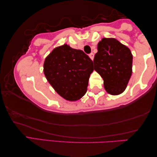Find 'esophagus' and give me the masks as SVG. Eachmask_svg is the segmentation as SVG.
I'll list each match as a JSON object with an SVG mask.
<instances>
[{
  "label": "esophagus",
  "mask_w": 157,
  "mask_h": 157,
  "mask_svg": "<svg viewBox=\"0 0 157 157\" xmlns=\"http://www.w3.org/2000/svg\"><path fill=\"white\" fill-rule=\"evenodd\" d=\"M89 56H90V58H91V60H93L94 57V53H91L89 55Z\"/></svg>",
  "instance_id": "esophagus-1"
}]
</instances>
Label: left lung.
<instances>
[{"label": "left lung", "mask_w": 157, "mask_h": 157, "mask_svg": "<svg viewBox=\"0 0 157 157\" xmlns=\"http://www.w3.org/2000/svg\"><path fill=\"white\" fill-rule=\"evenodd\" d=\"M97 50L93 60L94 69L102 77L104 88L113 95L121 94L132 73L131 51L114 38H103Z\"/></svg>", "instance_id": "8db88e82"}]
</instances>
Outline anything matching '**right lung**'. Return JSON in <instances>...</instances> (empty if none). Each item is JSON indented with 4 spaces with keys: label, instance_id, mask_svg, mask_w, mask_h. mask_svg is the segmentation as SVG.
I'll return each instance as SVG.
<instances>
[{
    "label": "right lung",
    "instance_id": "right-lung-1",
    "mask_svg": "<svg viewBox=\"0 0 157 157\" xmlns=\"http://www.w3.org/2000/svg\"><path fill=\"white\" fill-rule=\"evenodd\" d=\"M93 70V62L88 55L67 44L54 48L44 63V73L48 81L69 101H76L86 94Z\"/></svg>",
    "mask_w": 157,
    "mask_h": 157
}]
</instances>
